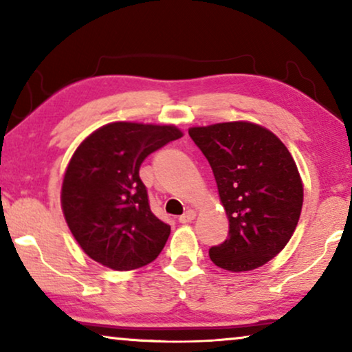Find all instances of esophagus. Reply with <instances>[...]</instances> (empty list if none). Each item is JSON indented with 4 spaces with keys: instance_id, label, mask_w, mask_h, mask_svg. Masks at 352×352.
<instances>
[{
    "instance_id": "esophagus-1",
    "label": "esophagus",
    "mask_w": 352,
    "mask_h": 352,
    "mask_svg": "<svg viewBox=\"0 0 352 352\" xmlns=\"http://www.w3.org/2000/svg\"><path fill=\"white\" fill-rule=\"evenodd\" d=\"M195 216H197V211L195 210H187L184 214L179 216V223H182V224L192 223V221L195 219Z\"/></svg>"
}]
</instances>
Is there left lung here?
Wrapping results in <instances>:
<instances>
[{
	"instance_id": "8db88e82",
	"label": "left lung",
	"mask_w": 352,
	"mask_h": 352,
	"mask_svg": "<svg viewBox=\"0 0 352 352\" xmlns=\"http://www.w3.org/2000/svg\"><path fill=\"white\" fill-rule=\"evenodd\" d=\"M213 170L229 237L210 259L230 272L261 267L285 248L302 208V181L280 139L261 124L226 122L189 128Z\"/></svg>"
}]
</instances>
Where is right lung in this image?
<instances>
[{
    "label": "right lung",
    "mask_w": 352,
    "mask_h": 352,
    "mask_svg": "<svg viewBox=\"0 0 352 352\" xmlns=\"http://www.w3.org/2000/svg\"><path fill=\"white\" fill-rule=\"evenodd\" d=\"M182 131L175 124L113 122L83 139L65 168L62 213L81 250L113 271L152 263L171 228L151 211L139 168Z\"/></svg>",
    "instance_id": "right-lung-1"
}]
</instances>
